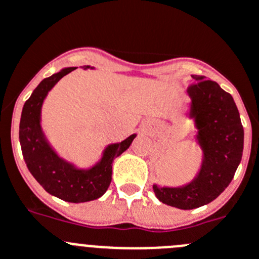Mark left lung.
I'll return each mask as SVG.
<instances>
[{"label":"left lung","mask_w":259,"mask_h":259,"mask_svg":"<svg viewBox=\"0 0 259 259\" xmlns=\"http://www.w3.org/2000/svg\"><path fill=\"white\" fill-rule=\"evenodd\" d=\"M191 77L195 84L187 90L190 103L186 118L193 120L194 141L201 151L199 169L182 186L153 184L159 200L185 210L210 203L229 186L244 148V128L231 95L204 75Z\"/></svg>","instance_id":"8db88e82"}]
</instances>
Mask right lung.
I'll use <instances>...</instances> for the list:
<instances>
[{
	"mask_svg": "<svg viewBox=\"0 0 259 259\" xmlns=\"http://www.w3.org/2000/svg\"><path fill=\"white\" fill-rule=\"evenodd\" d=\"M74 69V66L63 68L35 87L21 110L19 141L28 169L47 193L69 203H84L106 193L111 182L114 159L131 146L137 135L108 144L100 159L89 167H79L68 160L51 145L42 127V108L56 83ZM82 69H95V66L83 65Z\"/></svg>",
	"mask_w": 259,
	"mask_h": 259,
	"instance_id": "right-lung-1",
	"label": "right lung"
}]
</instances>
